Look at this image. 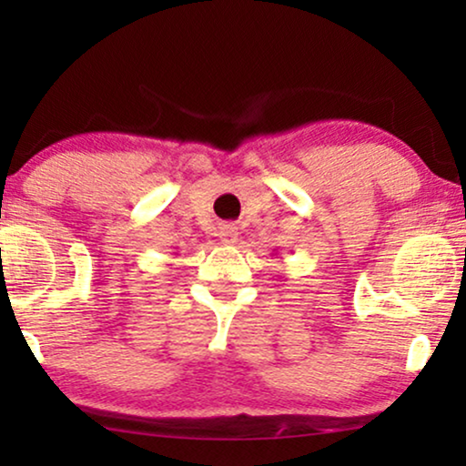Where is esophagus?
Listing matches in <instances>:
<instances>
[{
	"label": "esophagus",
	"instance_id": "34e87169",
	"mask_svg": "<svg viewBox=\"0 0 466 466\" xmlns=\"http://www.w3.org/2000/svg\"><path fill=\"white\" fill-rule=\"evenodd\" d=\"M220 241L225 246H233L235 241H238V228L231 227V225H225L220 228Z\"/></svg>",
	"mask_w": 466,
	"mask_h": 466
}]
</instances>
